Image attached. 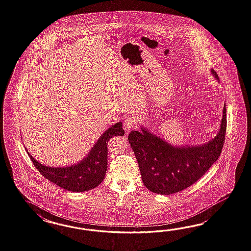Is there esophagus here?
<instances>
[{
    "label": "esophagus",
    "mask_w": 251,
    "mask_h": 251,
    "mask_svg": "<svg viewBox=\"0 0 251 251\" xmlns=\"http://www.w3.org/2000/svg\"><path fill=\"white\" fill-rule=\"evenodd\" d=\"M138 123H139V118H138V116H136V115H129L125 120V128H128V129L135 128V127H137Z\"/></svg>",
    "instance_id": "obj_1"
}]
</instances>
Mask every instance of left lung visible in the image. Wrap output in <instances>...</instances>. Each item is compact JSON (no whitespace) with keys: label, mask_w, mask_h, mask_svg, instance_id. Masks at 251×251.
<instances>
[{"label":"left lung","mask_w":251,"mask_h":251,"mask_svg":"<svg viewBox=\"0 0 251 251\" xmlns=\"http://www.w3.org/2000/svg\"><path fill=\"white\" fill-rule=\"evenodd\" d=\"M215 78L219 76L211 71ZM226 104L220 131L214 139L201 145L173 146L163 139L141 127L132 130L128 142L134 151L141 178L148 190L157 194L170 195L195 183L219 159L226 134Z\"/></svg>","instance_id":"1"}]
</instances>
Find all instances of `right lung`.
<instances>
[{
	"label": "right lung",
	"instance_id": "1",
	"mask_svg": "<svg viewBox=\"0 0 251 251\" xmlns=\"http://www.w3.org/2000/svg\"><path fill=\"white\" fill-rule=\"evenodd\" d=\"M123 135V123H115L100 137L84 159L72 166L57 168L44 166L28 151L27 153L37 170L50 182L69 191L83 192L98 187L102 182L108 164V141L114 136Z\"/></svg>",
	"mask_w": 251,
	"mask_h": 251
}]
</instances>
